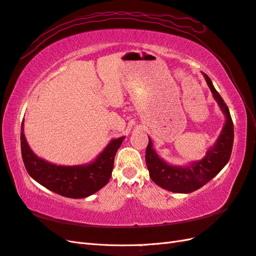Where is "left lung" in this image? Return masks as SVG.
Here are the masks:
<instances>
[{
  "label": "left lung",
  "instance_id": "left-lung-1",
  "mask_svg": "<svg viewBox=\"0 0 256 256\" xmlns=\"http://www.w3.org/2000/svg\"><path fill=\"white\" fill-rule=\"evenodd\" d=\"M202 74L226 118L220 134L214 145L207 150L204 158L186 166L170 164L162 157H159L156 150H154L150 138H148L150 142L146 148L145 160L147 169L150 171V176L157 186L170 192L191 193L204 186L228 164L231 152H232L234 123L229 109L220 94L214 87L210 77L205 73Z\"/></svg>",
  "mask_w": 256,
  "mask_h": 256
}]
</instances>
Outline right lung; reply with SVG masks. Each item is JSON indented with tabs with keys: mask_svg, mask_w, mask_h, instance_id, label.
<instances>
[{
	"mask_svg": "<svg viewBox=\"0 0 256 256\" xmlns=\"http://www.w3.org/2000/svg\"><path fill=\"white\" fill-rule=\"evenodd\" d=\"M126 136L111 140L96 159L85 164L62 166L38 157L28 145L22 123L20 147L25 168L34 181L56 194L70 198H84L109 182L114 156Z\"/></svg>",
	"mask_w": 256,
	"mask_h": 256,
	"instance_id": "right-lung-1",
	"label": "right lung"
}]
</instances>
